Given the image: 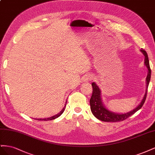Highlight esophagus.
<instances>
[{
  "label": "esophagus",
  "mask_w": 155,
  "mask_h": 155,
  "mask_svg": "<svg viewBox=\"0 0 155 155\" xmlns=\"http://www.w3.org/2000/svg\"><path fill=\"white\" fill-rule=\"evenodd\" d=\"M92 79V78L91 76H90V75H87V76H85V78H84L83 80H84V81L87 83V82H88L89 81H91Z\"/></svg>",
  "instance_id": "34e87169"
}]
</instances>
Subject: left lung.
Returning <instances> with one entry per match:
<instances>
[{"instance_id": "left-lung-1", "label": "left lung", "mask_w": 155, "mask_h": 155, "mask_svg": "<svg viewBox=\"0 0 155 155\" xmlns=\"http://www.w3.org/2000/svg\"><path fill=\"white\" fill-rule=\"evenodd\" d=\"M140 51H141V52L145 56L144 63L148 70L147 76L146 78V84H147L146 91H145L144 97L143 98V100H142L141 103H140L139 105L136 107L134 109L127 112V113L118 114V113H116V112L110 111L107 109H106V107L104 106V104H103L101 97L100 89L95 83L93 82L92 83V89H93L92 94L90 100L91 109L93 115L98 120H101L103 121H106V122H117V121H124L127 118H128L131 115L134 114L135 112L138 111L139 109H141L142 107L144 104V102L147 97V88L149 86V83L150 81V79H151V70L150 68L149 58H148L147 52L142 48L140 50Z\"/></svg>"}]
</instances>
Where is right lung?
Returning a JSON list of instances; mask_svg holds the SVG:
<instances>
[{
    "label": "right lung",
    "mask_w": 155,
    "mask_h": 155,
    "mask_svg": "<svg viewBox=\"0 0 155 155\" xmlns=\"http://www.w3.org/2000/svg\"><path fill=\"white\" fill-rule=\"evenodd\" d=\"M67 101H66V104H65V105H64L63 109H62V110L61 111V112H59V113H58V114H56V115L53 116H51V117H50V118H43V119L39 118V119H37V120H40V121H41V120H42V121H43V120H44V121H48V120H54V119H55V118H58V117L60 116L61 115V114H63V112H64V109H65V107H66V105H67Z\"/></svg>",
    "instance_id": "obj_1"
}]
</instances>
